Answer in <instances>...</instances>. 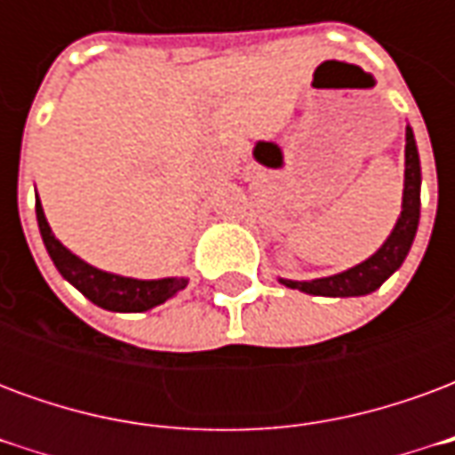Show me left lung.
Returning a JSON list of instances; mask_svg holds the SVG:
<instances>
[{
	"label": "left lung",
	"instance_id": "8db88e82",
	"mask_svg": "<svg viewBox=\"0 0 455 455\" xmlns=\"http://www.w3.org/2000/svg\"><path fill=\"white\" fill-rule=\"evenodd\" d=\"M419 185L421 168L419 153L414 143V133L407 126V146H404V197H402V214L397 219V227L392 228L390 238L382 243V248L363 260L361 266L351 267L346 273L331 277H319L309 283H295V280H280L283 285L292 290H302L307 295H326V297H358L368 295L372 290L387 280V277L402 266V260L410 253L411 241L419 227Z\"/></svg>",
	"mask_w": 455,
	"mask_h": 455
}]
</instances>
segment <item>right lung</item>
Segmentation results:
<instances>
[{"mask_svg":"<svg viewBox=\"0 0 455 455\" xmlns=\"http://www.w3.org/2000/svg\"><path fill=\"white\" fill-rule=\"evenodd\" d=\"M36 219L41 236L48 248V256L53 258L55 267L60 275L73 283L90 302H94L109 312H146L150 307L163 305L168 297L178 295L185 290L188 280L185 277H165V280H133V277H121L104 273L97 267L87 266L84 260L73 256L68 248L53 236V231L45 221L41 202H36Z\"/></svg>","mask_w":455,"mask_h":455,"instance_id":"right-lung-1","label":"right lung"}]
</instances>
